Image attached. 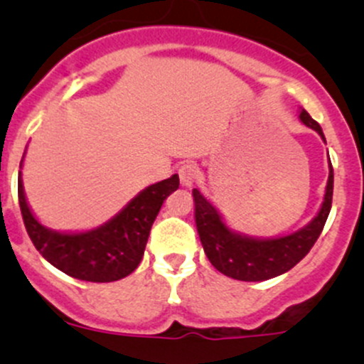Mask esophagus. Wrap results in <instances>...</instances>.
Returning a JSON list of instances; mask_svg holds the SVG:
<instances>
[{"mask_svg": "<svg viewBox=\"0 0 364 364\" xmlns=\"http://www.w3.org/2000/svg\"><path fill=\"white\" fill-rule=\"evenodd\" d=\"M179 179H181V185L190 188V186L196 185V181L199 179V171L193 164H185L178 168Z\"/></svg>", "mask_w": 364, "mask_h": 364, "instance_id": "obj_1", "label": "esophagus"}]
</instances>
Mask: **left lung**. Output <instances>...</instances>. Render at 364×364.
<instances>
[{
    "label": "left lung",
    "instance_id": "left-lung-1",
    "mask_svg": "<svg viewBox=\"0 0 364 364\" xmlns=\"http://www.w3.org/2000/svg\"><path fill=\"white\" fill-rule=\"evenodd\" d=\"M299 119L306 127L314 128L322 139L321 124L304 109H301ZM326 141V139H324ZM193 203H196V223L209 262L225 277L241 282H264L278 274L287 273L296 266L321 236L326 225L333 203V165L329 161V179L326 186L324 203L318 215L308 225L294 234L274 240H257V237L241 236L232 232L223 223L222 216L208 199L193 188Z\"/></svg>",
    "mask_w": 364,
    "mask_h": 364
}]
</instances>
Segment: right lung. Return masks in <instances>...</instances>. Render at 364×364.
Segmentation results:
<instances>
[{
    "label": "right lung",
    "instance_id": "1",
    "mask_svg": "<svg viewBox=\"0 0 364 364\" xmlns=\"http://www.w3.org/2000/svg\"><path fill=\"white\" fill-rule=\"evenodd\" d=\"M178 186V174L155 183L142 190L107 223L79 234L50 230L33 216L26 203L21 172L19 205L26 230L43 259L77 280L105 284L121 280L137 269L161 204Z\"/></svg>",
    "mask_w": 364,
    "mask_h": 364
}]
</instances>
